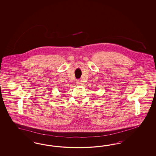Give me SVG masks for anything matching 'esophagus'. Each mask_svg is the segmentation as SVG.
<instances>
[{"instance_id":"obj_1","label":"esophagus","mask_w":156,"mask_h":156,"mask_svg":"<svg viewBox=\"0 0 156 156\" xmlns=\"http://www.w3.org/2000/svg\"><path fill=\"white\" fill-rule=\"evenodd\" d=\"M76 83L77 85H80L81 84V82H80V80H76Z\"/></svg>"}]
</instances>
